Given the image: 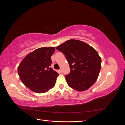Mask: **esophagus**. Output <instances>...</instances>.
<instances>
[{
  "label": "esophagus",
  "mask_w": 125,
  "mask_h": 125,
  "mask_svg": "<svg viewBox=\"0 0 125 125\" xmlns=\"http://www.w3.org/2000/svg\"><path fill=\"white\" fill-rule=\"evenodd\" d=\"M58 72L59 73H62V69H59V70H58Z\"/></svg>",
  "instance_id": "esophagus-1"
}]
</instances>
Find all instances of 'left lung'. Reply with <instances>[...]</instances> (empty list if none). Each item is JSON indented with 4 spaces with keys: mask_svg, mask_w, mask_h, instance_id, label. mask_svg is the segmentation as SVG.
<instances>
[{
    "mask_svg": "<svg viewBox=\"0 0 125 125\" xmlns=\"http://www.w3.org/2000/svg\"><path fill=\"white\" fill-rule=\"evenodd\" d=\"M69 62L70 73L65 76L70 88L77 91L89 89L97 80L101 58L93 47L83 42L69 40L56 47Z\"/></svg>",
    "mask_w": 125,
    "mask_h": 125,
    "instance_id": "8db88e82",
    "label": "left lung"
}]
</instances>
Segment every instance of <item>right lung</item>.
<instances>
[{"label": "right lung", "instance_id": "right-lung-1", "mask_svg": "<svg viewBox=\"0 0 125 125\" xmlns=\"http://www.w3.org/2000/svg\"><path fill=\"white\" fill-rule=\"evenodd\" d=\"M55 47L37 48L20 63L18 73L22 82L32 91L43 93L53 88L59 75L50 67Z\"/></svg>", "mask_w": 125, "mask_h": 125}]
</instances>
